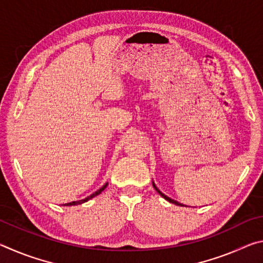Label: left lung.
Instances as JSON below:
<instances>
[{"mask_svg": "<svg viewBox=\"0 0 263 263\" xmlns=\"http://www.w3.org/2000/svg\"><path fill=\"white\" fill-rule=\"evenodd\" d=\"M153 186H154V189L158 191V193H159V195H160V196H162V197H163L164 199H166V201H168L169 203L176 204V205H179V206H184V205H183V204H181V203H179V202H176V201H174V199H172L171 197H168V196H166V195H164V194H162V193H161V191H160V190H159V189L157 188V185H155V184H154V182H153Z\"/></svg>", "mask_w": 263, "mask_h": 263, "instance_id": "8db88e82", "label": "left lung"}]
</instances>
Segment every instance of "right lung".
<instances>
[{"mask_svg": "<svg viewBox=\"0 0 263 263\" xmlns=\"http://www.w3.org/2000/svg\"><path fill=\"white\" fill-rule=\"evenodd\" d=\"M106 185H108V183H105L103 186H102L101 189H99L97 191H95L94 194H91L90 196H88V197H86L84 199H80V201H74V202H70V203H67V204H65L66 206H70V205H79V204H82V203H84V202H87V201H89V199H91L92 197H95V196H97V195H100L102 191H103L105 188H106Z\"/></svg>", "mask_w": 263, "mask_h": 263, "instance_id": "1", "label": "right lung"}]
</instances>
